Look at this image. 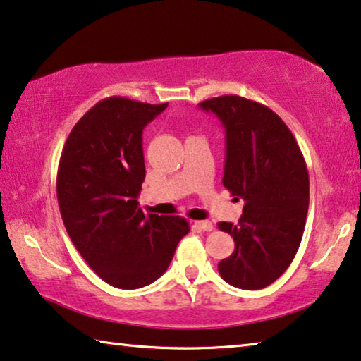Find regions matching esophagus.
<instances>
[{
	"mask_svg": "<svg viewBox=\"0 0 361 361\" xmlns=\"http://www.w3.org/2000/svg\"><path fill=\"white\" fill-rule=\"evenodd\" d=\"M192 227L197 228V230H204V232H211L214 228L212 222H209V220H197V222L192 224Z\"/></svg>",
	"mask_w": 361,
	"mask_h": 361,
	"instance_id": "obj_1",
	"label": "esophagus"
}]
</instances>
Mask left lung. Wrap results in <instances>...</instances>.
I'll return each mask as SVG.
<instances>
[{
  "instance_id": "left-lung-1",
  "label": "left lung",
  "mask_w": 361,
  "mask_h": 361,
  "mask_svg": "<svg viewBox=\"0 0 361 361\" xmlns=\"http://www.w3.org/2000/svg\"><path fill=\"white\" fill-rule=\"evenodd\" d=\"M225 129L222 183L245 207L238 224L220 222L235 250L219 262L227 283L259 290L276 282L297 255L310 204V178L292 131L269 106L238 95L199 104Z\"/></svg>"
}]
</instances>
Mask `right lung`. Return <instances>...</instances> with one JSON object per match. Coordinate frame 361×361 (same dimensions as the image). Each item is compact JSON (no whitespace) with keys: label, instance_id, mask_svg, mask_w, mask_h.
<instances>
[{"label":"right lung","instance_id":"obj_1","mask_svg":"<svg viewBox=\"0 0 361 361\" xmlns=\"http://www.w3.org/2000/svg\"><path fill=\"white\" fill-rule=\"evenodd\" d=\"M169 104L109 97L76 123L58 166L56 196L73 245L113 287L152 283L190 232L176 215H144L137 196L146 178L142 129Z\"/></svg>","mask_w":361,"mask_h":361}]
</instances>
